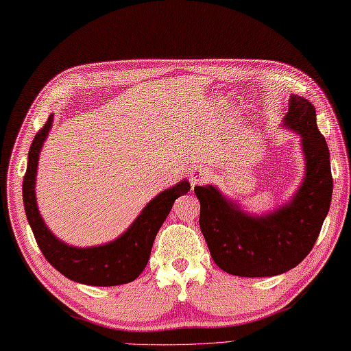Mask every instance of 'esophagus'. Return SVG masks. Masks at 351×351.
Returning a JSON list of instances; mask_svg holds the SVG:
<instances>
[{
    "instance_id": "obj_1",
    "label": "esophagus",
    "mask_w": 351,
    "mask_h": 351,
    "mask_svg": "<svg viewBox=\"0 0 351 351\" xmlns=\"http://www.w3.org/2000/svg\"><path fill=\"white\" fill-rule=\"evenodd\" d=\"M206 177H207V173H206L204 169H202V168L194 169V171H192V174H191V178H189L191 184H192V186L199 184V183L206 180Z\"/></svg>"
}]
</instances>
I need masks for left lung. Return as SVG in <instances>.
<instances>
[{
    "instance_id": "obj_1",
    "label": "left lung",
    "mask_w": 351,
    "mask_h": 351,
    "mask_svg": "<svg viewBox=\"0 0 351 351\" xmlns=\"http://www.w3.org/2000/svg\"><path fill=\"white\" fill-rule=\"evenodd\" d=\"M283 127L302 138L304 177L288 203L253 215L217 186H195L199 228L212 259L228 274L271 277L295 268L318 239L330 209L333 178L330 153L317 127L315 107L291 95Z\"/></svg>"
}]
</instances>
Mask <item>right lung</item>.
<instances>
[{
  "label": "right lung",
  "mask_w": 351,
  "mask_h": 351,
  "mask_svg": "<svg viewBox=\"0 0 351 351\" xmlns=\"http://www.w3.org/2000/svg\"><path fill=\"white\" fill-rule=\"evenodd\" d=\"M54 115L36 133L28 152V163L23 183L25 215L42 254L69 280L90 286H117L133 282L144 271L157 232L167 219L174 202L188 194L191 184L182 180L162 191L139 213L132 226L117 239L95 247H73L60 241L40 217L36 202V174L39 154L51 130Z\"/></svg>",
  "instance_id": "1"
}]
</instances>
